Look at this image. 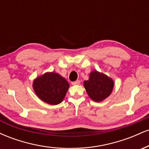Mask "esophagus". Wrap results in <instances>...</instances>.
<instances>
[{
    "label": "esophagus",
    "mask_w": 149,
    "mask_h": 149,
    "mask_svg": "<svg viewBox=\"0 0 149 149\" xmlns=\"http://www.w3.org/2000/svg\"><path fill=\"white\" fill-rule=\"evenodd\" d=\"M80 83V80H76V81L72 82V83H71V84H72L73 85H79Z\"/></svg>",
    "instance_id": "34e87169"
}]
</instances>
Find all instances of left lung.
<instances>
[{"instance_id":"1","label":"left lung","mask_w":149,"mask_h":149,"mask_svg":"<svg viewBox=\"0 0 149 149\" xmlns=\"http://www.w3.org/2000/svg\"><path fill=\"white\" fill-rule=\"evenodd\" d=\"M114 83L111 78L104 73L93 71L89 80L84 81V87L89 97L96 102L107 98L111 93Z\"/></svg>"}]
</instances>
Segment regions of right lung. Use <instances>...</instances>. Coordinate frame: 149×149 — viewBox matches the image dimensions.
<instances>
[{
	"label": "right lung",
	"mask_w": 149,
	"mask_h": 149,
	"mask_svg": "<svg viewBox=\"0 0 149 149\" xmlns=\"http://www.w3.org/2000/svg\"><path fill=\"white\" fill-rule=\"evenodd\" d=\"M33 88L42 101L51 105L62 102L69 88L66 80L57 73H45L33 80Z\"/></svg>",
	"instance_id": "right-lung-1"
}]
</instances>
